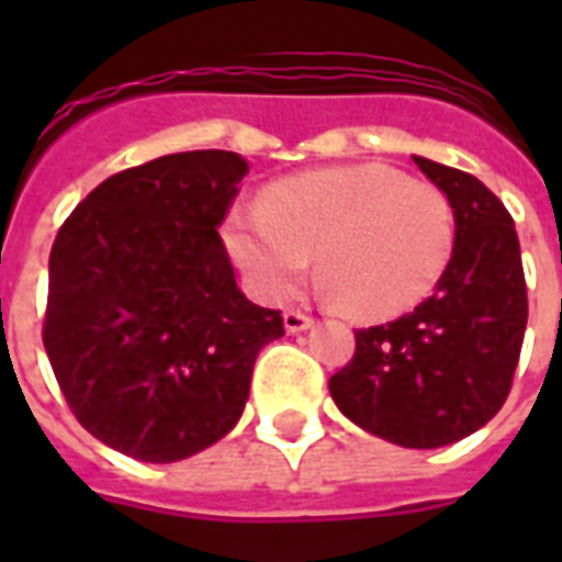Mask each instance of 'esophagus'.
I'll return each instance as SVG.
<instances>
[{
  "label": "esophagus",
  "mask_w": 562,
  "mask_h": 562,
  "mask_svg": "<svg viewBox=\"0 0 562 562\" xmlns=\"http://www.w3.org/2000/svg\"><path fill=\"white\" fill-rule=\"evenodd\" d=\"M282 324H285V333H306L308 326L315 324V317L306 315V312H297V308H289L285 315H282Z\"/></svg>",
  "instance_id": "1"
}]
</instances>
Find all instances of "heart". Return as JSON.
<instances>
[{"label": "heart", "mask_w": 562, "mask_h": 562, "mask_svg": "<svg viewBox=\"0 0 562 562\" xmlns=\"http://www.w3.org/2000/svg\"><path fill=\"white\" fill-rule=\"evenodd\" d=\"M227 250L262 300L291 297L317 273L356 317L384 321L435 289L452 259V203L384 166H338L280 180L259 206L233 210Z\"/></svg>", "instance_id": "1"}]
</instances>
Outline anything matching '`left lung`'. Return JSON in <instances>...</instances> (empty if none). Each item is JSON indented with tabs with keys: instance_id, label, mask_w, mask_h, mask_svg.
<instances>
[{
	"instance_id": "left-lung-1",
	"label": "left lung",
	"mask_w": 562,
	"mask_h": 562,
	"mask_svg": "<svg viewBox=\"0 0 562 562\" xmlns=\"http://www.w3.org/2000/svg\"><path fill=\"white\" fill-rule=\"evenodd\" d=\"M449 198L454 247L435 294L391 324L356 333L329 379L344 417L405 449L463 440L496 417L519 364L528 291L514 218L479 178L414 157Z\"/></svg>"
}]
</instances>
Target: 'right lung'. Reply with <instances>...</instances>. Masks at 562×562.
I'll return each mask as SVG.
<instances>
[{
  "label": "right lung",
  "instance_id": "add662e5",
  "mask_svg": "<svg viewBox=\"0 0 562 562\" xmlns=\"http://www.w3.org/2000/svg\"><path fill=\"white\" fill-rule=\"evenodd\" d=\"M247 162L157 157L92 189L48 256L43 344L69 408L101 443L183 461L245 411L254 361L282 315L238 291L218 227Z\"/></svg>",
  "mask_w": 562,
  "mask_h": 562
}]
</instances>
